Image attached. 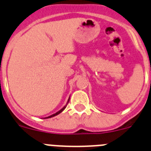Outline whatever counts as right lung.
Returning a JSON list of instances; mask_svg holds the SVG:
<instances>
[{
	"label": "right lung",
	"instance_id": "obj_1",
	"mask_svg": "<svg viewBox=\"0 0 151 151\" xmlns=\"http://www.w3.org/2000/svg\"><path fill=\"white\" fill-rule=\"evenodd\" d=\"M69 100H70V98H69V99H68V101H67V104H66L64 106V107H63V108H62V109H61V110H59V111H57V112L55 113V114H53L50 115V116H47V117H44V119H47V118H51V117H53V116H56V115L59 114H60V113H62V111H64V110L65 109V108H66V107H67V104H68V103L69 102Z\"/></svg>",
	"mask_w": 151,
	"mask_h": 151
}]
</instances>
